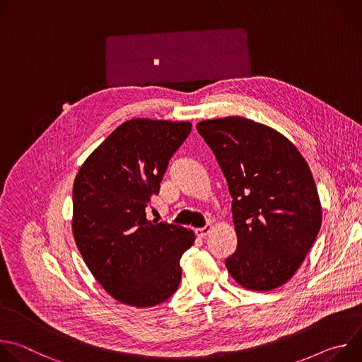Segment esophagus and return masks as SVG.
Segmentation results:
<instances>
[{"label": "esophagus", "mask_w": 362, "mask_h": 362, "mask_svg": "<svg viewBox=\"0 0 362 362\" xmlns=\"http://www.w3.org/2000/svg\"><path fill=\"white\" fill-rule=\"evenodd\" d=\"M211 230H212V225H206V226H203V228H197V229L194 230V233H196L197 238H204Z\"/></svg>", "instance_id": "esophagus-1"}]
</instances>
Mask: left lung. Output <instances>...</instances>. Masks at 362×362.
<instances>
[{"label":"left lung","instance_id":"8db88e82","mask_svg":"<svg viewBox=\"0 0 362 362\" xmlns=\"http://www.w3.org/2000/svg\"><path fill=\"white\" fill-rule=\"evenodd\" d=\"M196 129L215 153L232 196L238 247L225 262L229 274L252 291L284 285L322 222L311 169L285 136L253 120H204Z\"/></svg>","mask_w":362,"mask_h":362}]
</instances>
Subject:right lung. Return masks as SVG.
I'll use <instances>...</instances> for the list:
<instances>
[{
    "instance_id": "1",
    "label": "right lung",
    "mask_w": 362,
    "mask_h": 362,
    "mask_svg": "<svg viewBox=\"0 0 362 362\" xmlns=\"http://www.w3.org/2000/svg\"><path fill=\"white\" fill-rule=\"evenodd\" d=\"M192 123L132 119L120 124L80 168L73 186V235L83 259L116 300L154 306L182 279L180 257L194 233L148 221L169 160Z\"/></svg>"
}]
</instances>
